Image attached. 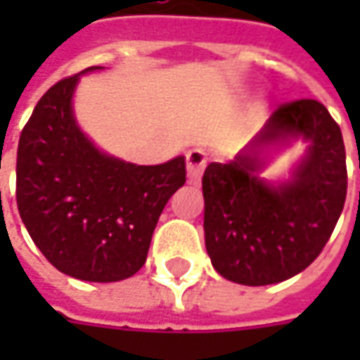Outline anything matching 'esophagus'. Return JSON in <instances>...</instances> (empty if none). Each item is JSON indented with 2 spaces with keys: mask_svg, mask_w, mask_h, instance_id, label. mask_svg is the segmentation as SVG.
Segmentation results:
<instances>
[{
  "mask_svg": "<svg viewBox=\"0 0 360 360\" xmlns=\"http://www.w3.org/2000/svg\"><path fill=\"white\" fill-rule=\"evenodd\" d=\"M204 167H206V154L200 148L188 150L187 152V175L191 185H198L202 177Z\"/></svg>",
  "mask_w": 360,
  "mask_h": 360,
  "instance_id": "obj_1",
  "label": "esophagus"
}]
</instances>
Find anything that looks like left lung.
I'll return each instance as SVG.
<instances>
[{
    "mask_svg": "<svg viewBox=\"0 0 360 360\" xmlns=\"http://www.w3.org/2000/svg\"><path fill=\"white\" fill-rule=\"evenodd\" d=\"M302 141L283 180L262 172ZM204 243L219 276L241 285H271L301 274L322 252L345 204L347 167L340 125L316 100L274 111L260 133L202 177Z\"/></svg>",
    "mask_w": 360,
    "mask_h": 360,
    "instance_id": "1",
    "label": "left lung"
}]
</instances>
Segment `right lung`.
<instances>
[{
	"label": "right lung",
	"instance_id": "add662e5",
	"mask_svg": "<svg viewBox=\"0 0 360 360\" xmlns=\"http://www.w3.org/2000/svg\"><path fill=\"white\" fill-rule=\"evenodd\" d=\"M82 73L53 84L36 103L17 150V206L34 245L61 274L110 283L146 262L152 233L185 185V156L158 165L98 148L75 117Z\"/></svg>",
	"mask_w": 360,
	"mask_h": 360
}]
</instances>
